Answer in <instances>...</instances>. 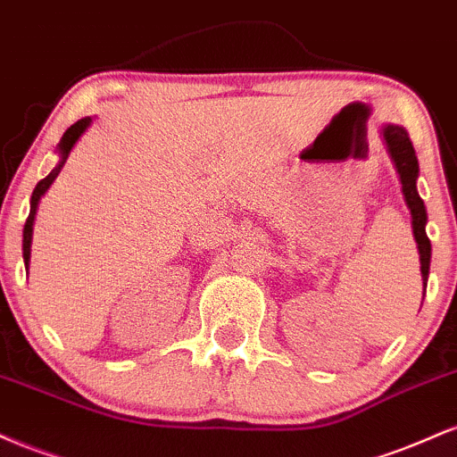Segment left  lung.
Returning a JSON list of instances; mask_svg holds the SVG:
<instances>
[{"instance_id": "8db88e82", "label": "left lung", "mask_w": 457, "mask_h": 457, "mask_svg": "<svg viewBox=\"0 0 457 457\" xmlns=\"http://www.w3.org/2000/svg\"><path fill=\"white\" fill-rule=\"evenodd\" d=\"M380 138H383L385 149H387L391 162L395 166V173L402 184V195H404L406 207L411 209V224H412V237L417 241V250H420L421 262V280H423V295H426L428 276H430V259H432V245L426 235L428 212L423 205L420 192H417V179H420V162H417L415 149L409 138V132L395 123H385L380 128Z\"/></svg>"}]
</instances>
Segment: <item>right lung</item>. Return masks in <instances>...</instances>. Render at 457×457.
Masks as SVG:
<instances>
[{"label": "right lung", "mask_w": 457, "mask_h": 457, "mask_svg": "<svg viewBox=\"0 0 457 457\" xmlns=\"http://www.w3.org/2000/svg\"><path fill=\"white\" fill-rule=\"evenodd\" d=\"M91 117H83V120H79L77 123H72V126L68 128L66 132H63L62 141L57 143V155H59V162L55 164V169L48 173L45 179L37 181L36 190L31 192V201H29V216H27V222H25V228H23V261H25V270L29 271V259H31V237H34V224H36V213H37V205H40V198L46 195V190L51 187L53 181L57 179V175L62 173L63 164H66L70 152H72V147L77 145V141L80 137H83L85 130L91 126Z\"/></svg>", "instance_id": "right-lung-1"}]
</instances>
